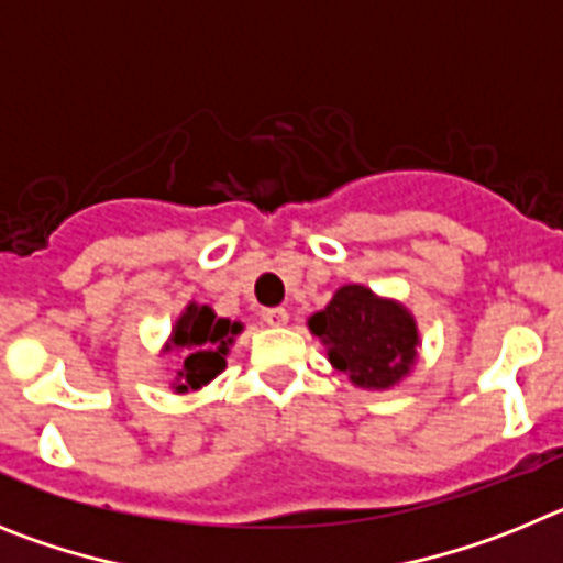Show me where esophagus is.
<instances>
[{
  "mask_svg": "<svg viewBox=\"0 0 563 563\" xmlns=\"http://www.w3.org/2000/svg\"><path fill=\"white\" fill-rule=\"evenodd\" d=\"M265 321L271 327H285L287 321H290V312L282 310V307H273V310L265 312Z\"/></svg>",
  "mask_w": 563,
  "mask_h": 563,
  "instance_id": "obj_1",
  "label": "esophagus"
}]
</instances>
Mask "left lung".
<instances>
[{"instance_id":"1","label":"left lung","mask_w":563,"mask_h":563,"mask_svg":"<svg viewBox=\"0 0 563 563\" xmlns=\"http://www.w3.org/2000/svg\"><path fill=\"white\" fill-rule=\"evenodd\" d=\"M327 357L357 389L386 391L409 377L417 363L420 330L400 301L363 285L338 287L324 310L307 318Z\"/></svg>"}]
</instances>
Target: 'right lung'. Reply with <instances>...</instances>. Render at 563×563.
Segmentation results:
<instances>
[{
    "label": "right lung",
    "mask_w": 563,
    "mask_h": 563,
    "mask_svg": "<svg viewBox=\"0 0 563 563\" xmlns=\"http://www.w3.org/2000/svg\"><path fill=\"white\" fill-rule=\"evenodd\" d=\"M242 330H245L242 321L220 318L208 305L188 301L186 310L174 321L168 341L163 343V355L168 352L180 355V369H177L172 389L177 395H186V391L202 389L213 377L222 375L233 338Z\"/></svg>",
    "instance_id": "right-lung-1"
}]
</instances>
